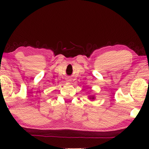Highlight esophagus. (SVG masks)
Wrapping results in <instances>:
<instances>
[{
    "mask_svg": "<svg viewBox=\"0 0 149 149\" xmlns=\"http://www.w3.org/2000/svg\"><path fill=\"white\" fill-rule=\"evenodd\" d=\"M68 81H70V79H68V80H67Z\"/></svg>",
    "mask_w": 149,
    "mask_h": 149,
    "instance_id": "1",
    "label": "esophagus"
}]
</instances>
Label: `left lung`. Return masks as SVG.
Segmentation results:
<instances>
[{"label": "left lung", "instance_id": "8db88e82", "mask_svg": "<svg viewBox=\"0 0 149 149\" xmlns=\"http://www.w3.org/2000/svg\"><path fill=\"white\" fill-rule=\"evenodd\" d=\"M89 99L93 100V99H95V97H94V96H92V97H91H91H89Z\"/></svg>", "mask_w": 149, "mask_h": 149}]
</instances>
